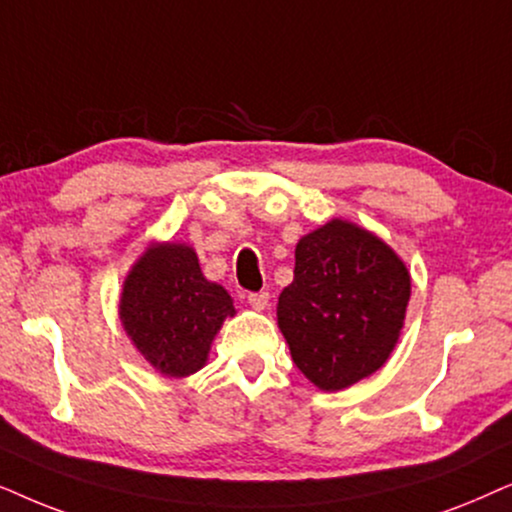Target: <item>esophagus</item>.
Listing matches in <instances>:
<instances>
[{
	"instance_id": "esophagus-1",
	"label": "esophagus",
	"mask_w": 512,
	"mask_h": 512,
	"mask_svg": "<svg viewBox=\"0 0 512 512\" xmlns=\"http://www.w3.org/2000/svg\"><path fill=\"white\" fill-rule=\"evenodd\" d=\"M248 304L252 306L255 311H264L269 306V292H250L248 295Z\"/></svg>"
}]
</instances>
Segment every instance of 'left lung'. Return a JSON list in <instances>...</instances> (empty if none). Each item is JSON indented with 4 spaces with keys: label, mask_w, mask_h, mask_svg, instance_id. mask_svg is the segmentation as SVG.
Returning <instances> with one entry per match:
<instances>
[{
    "label": "left lung",
    "mask_w": 512,
    "mask_h": 512,
    "mask_svg": "<svg viewBox=\"0 0 512 512\" xmlns=\"http://www.w3.org/2000/svg\"><path fill=\"white\" fill-rule=\"evenodd\" d=\"M412 276L386 241L332 217L299 238L295 278L276 306L299 372L320 391H342L391 358L405 325Z\"/></svg>",
    "instance_id": "1"
}]
</instances>
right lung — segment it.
<instances>
[{"instance_id": "right-lung-1", "label": "right lung", "mask_w": 512, "mask_h": 512, "mask_svg": "<svg viewBox=\"0 0 512 512\" xmlns=\"http://www.w3.org/2000/svg\"><path fill=\"white\" fill-rule=\"evenodd\" d=\"M236 316L234 299L203 276L187 243L154 241L124 278L119 320L140 356L163 377L182 379L208 363L222 323Z\"/></svg>"}]
</instances>
